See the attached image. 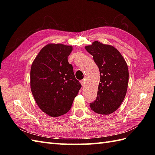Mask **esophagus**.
Returning <instances> with one entry per match:
<instances>
[{
    "label": "esophagus",
    "mask_w": 155,
    "mask_h": 155,
    "mask_svg": "<svg viewBox=\"0 0 155 155\" xmlns=\"http://www.w3.org/2000/svg\"><path fill=\"white\" fill-rule=\"evenodd\" d=\"M81 83L82 84V86L84 87L85 86V80H82L81 81Z\"/></svg>",
    "instance_id": "obj_1"
}]
</instances>
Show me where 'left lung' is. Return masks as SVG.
<instances>
[{"mask_svg": "<svg viewBox=\"0 0 155 155\" xmlns=\"http://www.w3.org/2000/svg\"><path fill=\"white\" fill-rule=\"evenodd\" d=\"M85 48L93 55L101 74L97 99L90 104L91 110L98 114H110L120 106L127 94V64L120 52L111 45L94 41Z\"/></svg>", "mask_w": 155, "mask_h": 155, "instance_id": "left-lung-1", "label": "left lung"}]
</instances>
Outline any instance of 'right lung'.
Masks as SVG:
<instances>
[{
    "instance_id": "add662e5",
    "label": "right lung",
    "mask_w": 155,
    "mask_h": 155,
    "mask_svg": "<svg viewBox=\"0 0 155 155\" xmlns=\"http://www.w3.org/2000/svg\"><path fill=\"white\" fill-rule=\"evenodd\" d=\"M72 46L51 43L42 48L31 68V89L43 113L58 117L70 110L81 88L68 57Z\"/></svg>"
}]
</instances>
